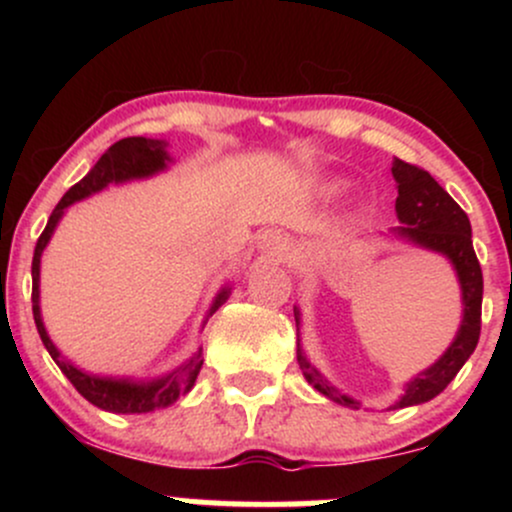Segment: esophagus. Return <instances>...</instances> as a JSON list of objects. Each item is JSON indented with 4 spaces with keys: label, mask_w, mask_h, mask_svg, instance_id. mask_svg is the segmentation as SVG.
Here are the masks:
<instances>
[{
    "label": "esophagus",
    "mask_w": 512,
    "mask_h": 512,
    "mask_svg": "<svg viewBox=\"0 0 512 512\" xmlns=\"http://www.w3.org/2000/svg\"><path fill=\"white\" fill-rule=\"evenodd\" d=\"M257 245H260L262 252H267V257H272V260L281 262L286 257V252H289V245H286V238L281 236V231H274V228H269V231H264L260 240H257Z\"/></svg>",
    "instance_id": "1"
}]
</instances>
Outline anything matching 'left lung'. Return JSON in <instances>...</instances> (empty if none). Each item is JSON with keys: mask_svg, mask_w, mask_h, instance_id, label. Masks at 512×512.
Here are the masks:
<instances>
[{"mask_svg": "<svg viewBox=\"0 0 512 512\" xmlns=\"http://www.w3.org/2000/svg\"><path fill=\"white\" fill-rule=\"evenodd\" d=\"M392 175L397 180L395 209L399 221H402V226H397L395 233L411 240V243L424 245V248L436 250L440 255L448 257L452 267H455L457 279H460L464 305L460 332H457L450 349L431 368L416 375L407 385V390H404L402 399L390 407L402 409L411 407V404H424L428 399L440 395L452 383V378L460 373V368L472 356V351L477 349L481 334L484 276H481V264L472 245V226H469L467 214L460 209V204L433 180V175L428 170L414 166V163L395 158L392 161ZM293 315H296L298 327V310H293ZM298 366H301L305 380L327 399L351 409L361 407L354 399L344 397L342 392L327 385V380H322V375L310 366L301 349H298Z\"/></svg>", "mask_w": 512, "mask_h": 512, "instance_id": "1", "label": "left lung"}]
</instances>
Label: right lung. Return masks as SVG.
I'll return each mask as SVG.
<instances>
[{
  "instance_id": "right-lung-1",
  "label": "right lung",
  "mask_w": 512,
  "mask_h": 512,
  "mask_svg": "<svg viewBox=\"0 0 512 512\" xmlns=\"http://www.w3.org/2000/svg\"><path fill=\"white\" fill-rule=\"evenodd\" d=\"M168 154H166V142L161 139H146V137H127L120 139L110 146L108 151L101 156V161L91 168V173L86 175L84 180L76 182L74 187H69V192L60 199L55 211L50 214L48 226L45 231L40 233L38 243H35V252H33V317H35V327H38L40 339H43L45 349L50 351L52 361L60 366V370L67 375V380L76 387L81 397H86L88 402L96 404L105 411H115V414H146V411L154 409H163L168 404H173L180 395H185L192 385H195L199 368H202L204 358L202 351H197L185 366L175 370V373L166 375V378H158L154 383H132V380H115V378H96V375L81 373L79 368H74L72 363H67L60 356V351L55 349V344L50 342L48 332H45L43 317H40V305H38V281H40V255H43L45 245L55 231L57 221L64 214V209L69 204H74L76 199H84L91 195V192L103 190L108 182H125L132 178H146V175L156 173V170L166 168ZM228 298V289H223L216 298L214 313L219 305Z\"/></svg>"
}]
</instances>
